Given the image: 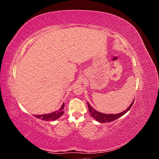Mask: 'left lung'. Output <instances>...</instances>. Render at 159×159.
Instances as JSON below:
<instances>
[{"label": "left lung", "instance_id": "8db88e82", "mask_svg": "<svg viewBox=\"0 0 159 159\" xmlns=\"http://www.w3.org/2000/svg\"><path fill=\"white\" fill-rule=\"evenodd\" d=\"M133 102H134V101L131 103V104L130 105V106L126 110L123 111V112L118 113V114H112V115L111 114H105V113H100L99 111H97L95 110L93 107H91V106L88 103V105L89 111L91 115L96 120V121H98V122H100V123H106V122L113 121H114V120L123 116L124 114H125L131 108L132 105L133 104Z\"/></svg>", "mask_w": 159, "mask_h": 159}]
</instances>
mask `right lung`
I'll use <instances>...</instances> for the list:
<instances>
[{
    "mask_svg": "<svg viewBox=\"0 0 159 159\" xmlns=\"http://www.w3.org/2000/svg\"><path fill=\"white\" fill-rule=\"evenodd\" d=\"M64 103L62 104L61 107L59 110L56 111L48 113V114H44V115H34V117L36 118H40L43 121H54V120L60 117L62 115L64 114Z\"/></svg>",
    "mask_w": 159,
    "mask_h": 159,
    "instance_id": "1",
    "label": "right lung"
}]
</instances>
